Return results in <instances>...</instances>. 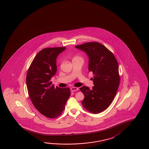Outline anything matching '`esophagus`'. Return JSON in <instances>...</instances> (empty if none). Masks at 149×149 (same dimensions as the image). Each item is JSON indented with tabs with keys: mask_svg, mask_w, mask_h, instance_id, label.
<instances>
[{
	"mask_svg": "<svg viewBox=\"0 0 149 149\" xmlns=\"http://www.w3.org/2000/svg\"><path fill=\"white\" fill-rule=\"evenodd\" d=\"M78 90V88H77V87H72V88H71V91L72 92H73V91Z\"/></svg>",
	"mask_w": 149,
	"mask_h": 149,
	"instance_id": "34e87169",
	"label": "esophagus"
}]
</instances>
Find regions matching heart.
I'll use <instances>...</instances> for the list:
<instances>
[{
	"label": "heart",
	"mask_w": 149,
	"mask_h": 149,
	"mask_svg": "<svg viewBox=\"0 0 149 149\" xmlns=\"http://www.w3.org/2000/svg\"><path fill=\"white\" fill-rule=\"evenodd\" d=\"M80 58V57H79V56H75L74 59H75V58Z\"/></svg>",
	"instance_id": "obj_1"
}]
</instances>
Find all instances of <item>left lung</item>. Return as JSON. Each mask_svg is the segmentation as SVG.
Segmentation results:
<instances>
[{"instance_id": "1", "label": "left lung", "mask_w": 149, "mask_h": 149, "mask_svg": "<svg viewBox=\"0 0 149 149\" xmlns=\"http://www.w3.org/2000/svg\"><path fill=\"white\" fill-rule=\"evenodd\" d=\"M75 47L87 54L89 71L94 75L92 89L85 86L80 88L85 95L82 105L90 113L102 112L112 103L119 87L117 60L111 51L98 42H86Z\"/></svg>"}]
</instances>
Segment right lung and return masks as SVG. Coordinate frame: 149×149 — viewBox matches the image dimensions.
<instances>
[{"label":"right lung","mask_w":149,"mask_h":149,"mask_svg":"<svg viewBox=\"0 0 149 149\" xmlns=\"http://www.w3.org/2000/svg\"><path fill=\"white\" fill-rule=\"evenodd\" d=\"M65 47L46 48L39 51L27 71L26 85L29 98L39 112L54 118L65 109L70 89L54 87L50 79L57 71L56 59Z\"/></svg>","instance_id":"add662e5"}]
</instances>
